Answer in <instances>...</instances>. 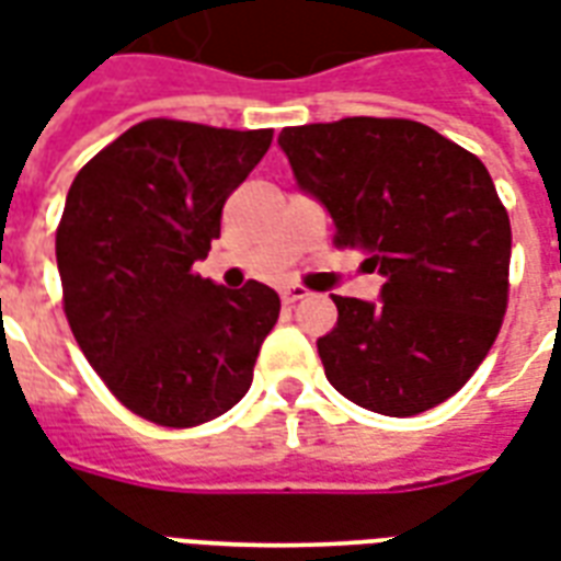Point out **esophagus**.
Wrapping results in <instances>:
<instances>
[{"label":"esophagus","instance_id":"1","mask_svg":"<svg viewBox=\"0 0 561 561\" xmlns=\"http://www.w3.org/2000/svg\"><path fill=\"white\" fill-rule=\"evenodd\" d=\"M279 294H282V304H297V300L309 297V291H306L304 285H285Z\"/></svg>","mask_w":561,"mask_h":561}]
</instances>
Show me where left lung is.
<instances>
[{
    "label": "left lung",
    "mask_w": 561,
    "mask_h": 561,
    "mask_svg": "<svg viewBox=\"0 0 561 561\" xmlns=\"http://www.w3.org/2000/svg\"><path fill=\"white\" fill-rule=\"evenodd\" d=\"M304 192L333 216L336 249L366 252L381 300L336 297L318 340L345 400L412 417L450 400L493 348L507 309L511 221L478 156L414 119L345 116L282 128Z\"/></svg>",
    "instance_id": "1"
}]
</instances>
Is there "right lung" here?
I'll return each instance as SVG.
<instances>
[{
  "instance_id": "1",
  "label": "right lung",
  "mask_w": 561,
  "mask_h": 561,
  "mask_svg": "<svg viewBox=\"0 0 561 561\" xmlns=\"http://www.w3.org/2000/svg\"><path fill=\"white\" fill-rule=\"evenodd\" d=\"M273 128L144 119L92 156L56 228L62 309L116 400L159 426H197L243 400L279 294L192 270Z\"/></svg>"
}]
</instances>
